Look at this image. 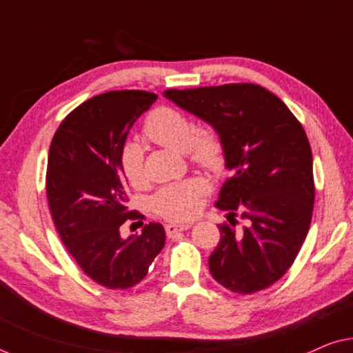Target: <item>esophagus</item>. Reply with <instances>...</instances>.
Returning <instances> with one entry per match:
<instances>
[{
  "mask_svg": "<svg viewBox=\"0 0 353 353\" xmlns=\"http://www.w3.org/2000/svg\"><path fill=\"white\" fill-rule=\"evenodd\" d=\"M188 228H191V223H178V225L170 223V225L165 226V233H167L168 238H172V236L176 234L178 231H185Z\"/></svg>",
  "mask_w": 353,
  "mask_h": 353,
  "instance_id": "34e87169",
  "label": "esophagus"
}]
</instances>
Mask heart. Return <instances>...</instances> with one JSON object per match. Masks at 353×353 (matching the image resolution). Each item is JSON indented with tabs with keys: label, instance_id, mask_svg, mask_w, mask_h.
<instances>
[{
	"label": "heart",
	"instance_id": "obj_1",
	"mask_svg": "<svg viewBox=\"0 0 353 353\" xmlns=\"http://www.w3.org/2000/svg\"><path fill=\"white\" fill-rule=\"evenodd\" d=\"M144 134L162 146L186 152L190 161L205 170L215 172L223 163V144L219 133L209 127H196L183 110L162 105L149 114L144 123ZM120 168L133 188H144L148 183L144 172V151L138 143L127 141L120 151ZM207 185L201 178L170 183L152 197L156 214L172 221H185L196 215Z\"/></svg>",
	"mask_w": 353,
	"mask_h": 353
}]
</instances>
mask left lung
Listing matches in <instances>:
<instances>
[{"label": "left lung", "instance_id": "8db88e82", "mask_svg": "<svg viewBox=\"0 0 353 353\" xmlns=\"http://www.w3.org/2000/svg\"><path fill=\"white\" fill-rule=\"evenodd\" d=\"M163 96L204 120L223 144L216 207L228 212L209 257L216 283L239 294L272 286L296 260L310 228L315 185L310 143L278 96L254 83L167 90ZM239 211L248 225L238 232Z\"/></svg>", "mask_w": 353, "mask_h": 353}]
</instances>
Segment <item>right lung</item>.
<instances>
[{
    "label": "right lung",
    "instance_id": "obj_1",
    "mask_svg": "<svg viewBox=\"0 0 353 353\" xmlns=\"http://www.w3.org/2000/svg\"><path fill=\"white\" fill-rule=\"evenodd\" d=\"M156 99L138 90L94 96L62 120L50 146L46 196L57 233L85 274L109 289L138 284L165 244L161 223L120 236L125 221L143 219L127 209L120 151Z\"/></svg>",
    "mask_w": 353,
    "mask_h": 353
}]
</instances>
